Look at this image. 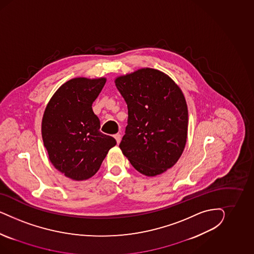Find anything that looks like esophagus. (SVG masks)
I'll return each instance as SVG.
<instances>
[{
    "mask_svg": "<svg viewBox=\"0 0 254 254\" xmlns=\"http://www.w3.org/2000/svg\"><path fill=\"white\" fill-rule=\"evenodd\" d=\"M114 137L116 138L117 144H119V143H120V141H121V135H120V134H116Z\"/></svg>",
    "mask_w": 254,
    "mask_h": 254,
    "instance_id": "obj_1",
    "label": "esophagus"
}]
</instances>
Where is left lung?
<instances>
[{
  "mask_svg": "<svg viewBox=\"0 0 254 254\" xmlns=\"http://www.w3.org/2000/svg\"><path fill=\"white\" fill-rule=\"evenodd\" d=\"M115 83L128 110L122 153L145 176L164 173L177 163L187 141L184 93L168 74L152 68L116 77Z\"/></svg>",
  "mask_w": 254,
  "mask_h": 254,
  "instance_id": "1",
  "label": "left lung"
}]
</instances>
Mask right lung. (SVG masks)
<instances>
[{
    "mask_svg": "<svg viewBox=\"0 0 254 254\" xmlns=\"http://www.w3.org/2000/svg\"><path fill=\"white\" fill-rule=\"evenodd\" d=\"M106 78L70 79L55 92L42 120V138L49 160L73 181H85L100 169L116 140L100 131L93 102Z\"/></svg>",
    "mask_w": 254,
    "mask_h": 254,
    "instance_id": "add662e5",
    "label": "right lung"
}]
</instances>
